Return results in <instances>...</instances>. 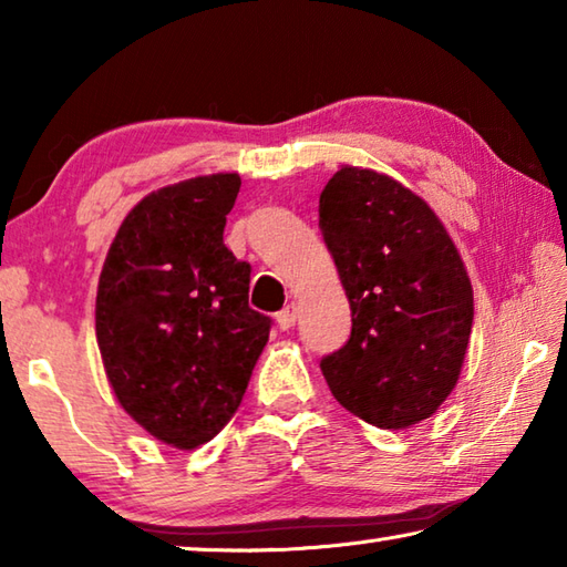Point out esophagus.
<instances>
[{"label":"esophagus","mask_w":567,"mask_h":567,"mask_svg":"<svg viewBox=\"0 0 567 567\" xmlns=\"http://www.w3.org/2000/svg\"><path fill=\"white\" fill-rule=\"evenodd\" d=\"M295 322H297V307H295V302H290V305H285L280 312H277V324H280V330H290Z\"/></svg>","instance_id":"obj_1"}]
</instances>
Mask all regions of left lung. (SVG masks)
<instances>
[{"label":"left lung","instance_id":"left-lung-1","mask_svg":"<svg viewBox=\"0 0 567 567\" xmlns=\"http://www.w3.org/2000/svg\"><path fill=\"white\" fill-rule=\"evenodd\" d=\"M320 229L352 330L320 370L344 410L382 430L425 420L453 392L473 330V287L453 239L388 175L342 167L320 195Z\"/></svg>","mask_w":567,"mask_h":567}]
</instances>
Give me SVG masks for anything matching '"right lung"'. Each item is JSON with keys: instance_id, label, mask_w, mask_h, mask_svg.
I'll return each instance as SVG.
<instances>
[{"instance_id": "add662e5", "label": "right lung", "mask_w": 567, "mask_h": 567, "mask_svg": "<svg viewBox=\"0 0 567 567\" xmlns=\"http://www.w3.org/2000/svg\"><path fill=\"white\" fill-rule=\"evenodd\" d=\"M237 175L152 192L124 217L97 287V344L120 405L179 450L235 415L272 320L252 310L249 262L225 247Z\"/></svg>"}]
</instances>
